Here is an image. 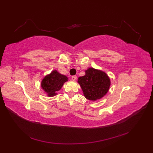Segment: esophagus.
<instances>
[{
	"mask_svg": "<svg viewBox=\"0 0 153 153\" xmlns=\"http://www.w3.org/2000/svg\"><path fill=\"white\" fill-rule=\"evenodd\" d=\"M76 76H71V79H72V80H73V81H75L76 80Z\"/></svg>",
	"mask_w": 153,
	"mask_h": 153,
	"instance_id": "esophagus-1",
	"label": "esophagus"
}]
</instances>
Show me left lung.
I'll return each instance as SVG.
<instances>
[{
  "instance_id": "8db88e82",
  "label": "left lung",
  "mask_w": 153,
  "mask_h": 153,
  "mask_svg": "<svg viewBox=\"0 0 153 153\" xmlns=\"http://www.w3.org/2000/svg\"><path fill=\"white\" fill-rule=\"evenodd\" d=\"M85 73L84 76L78 78L85 98L92 101L102 98L108 92L111 84L107 74L94 68H88Z\"/></svg>"
}]
</instances>
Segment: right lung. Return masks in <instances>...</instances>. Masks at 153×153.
Listing matches in <instances>:
<instances>
[{
  "label": "right lung",
  "instance_id": "obj_1",
  "mask_svg": "<svg viewBox=\"0 0 153 153\" xmlns=\"http://www.w3.org/2000/svg\"><path fill=\"white\" fill-rule=\"evenodd\" d=\"M68 81L67 76L60 73L56 69L46 75L41 82V87L48 97H53L57 94L64 84Z\"/></svg>",
  "mask_w": 153,
  "mask_h": 153
}]
</instances>
